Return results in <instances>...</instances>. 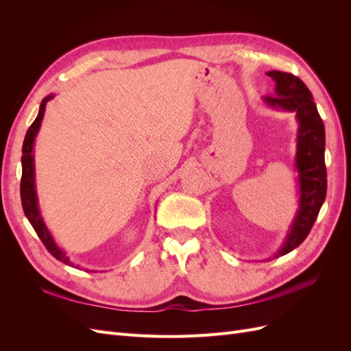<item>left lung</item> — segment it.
Returning <instances> with one entry per match:
<instances>
[{
  "label": "left lung",
  "mask_w": 351,
  "mask_h": 351,
  "mask_svg": "<svg viewBox=\"0 0 351 351\" xmlns=\"http://www.w3.org/2000/svg\"><path fill=\"white\" fill-rule=\"evenodd\" d=\"M267 74L275 82V97H265V104L274 110L295 112L299 123L294 162L299 173V208L274 259L300 246L311 232L325 200V127L311 90L299 77L278 70Z\"/></svg>",
  "instance_id": "obj_1"
}]
</instances>
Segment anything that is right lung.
I'll return each mask as SVG.
<instances>
[{"instance_id": "1", "label": "right lung", "mask_w": 351, "mask_h": 351, "mask_svg": "<svg viewBox=\"0 0 351 351\" xmlns=\"http://www.w3.org/2000/svg\"><path fill=\"white\" fill-rule=\"evenodd\" d=\"M56 95L51 93L48 97H45L40 102L39 112L35 121L32 123L29 127V130L25 136V142H23V155H22V183H20V196H22V206L25 210V215L29 219V222L36 231L38 237L42 240V243L45 244L47 250L54 256L56 259L61 261L62 263L69 265V267L79 268V265H74V262L67 256L66 252L62 250L58 244L56 243L54 237L49 232L48 227L45 226V221L40 215L39 205H38V195H36V186H35V158H34V146H35V139L36 134L40 129V123L42 119H44L45 114V107L47 102L49 99L54 98ZM88 271V269H86Z\"/></svg>"}]
</instances>
